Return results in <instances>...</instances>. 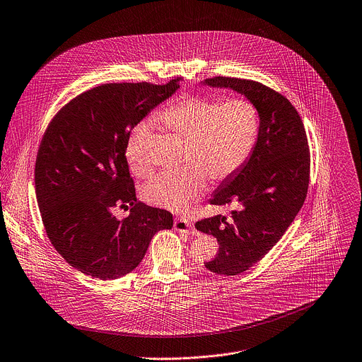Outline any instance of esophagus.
Listing matches in <instances>:
<instances>
[{
  "label": "esophagus",
  "mask_w": 362,
  "mask_h": 362,
  "mask_svg": "<svg viewBox=\"0 0 362 362\" xmlns=\"http://www.w3.org/2000/svg\"><path fill=\"white\" fill-rule=\"evenodd\" d=\"M174 229L178 230V232H182V233H187V235H195L197 233V230L191 225V222L184 219V218H177L174 221Z\"/></svg>",
  "instance_id": "1"
}]
</instances>
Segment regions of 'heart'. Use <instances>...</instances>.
Returning a JSON list of instances; mask_svg holds the SVG:
<instances>
[{"label": "heart", "instance_id": "heart-1", "mask_svg": "<svg viewBox=\"0 0 362 362\" xmlns=\"http://www.w3.org/2000/svg\"><path fill=\"white\" fill-rule=\"evenodd\" d=\"M167 132L184 140L185 165L150 181L144 199L174 212L184 211L206 188L208 177L223 182L249 160L257 141L260 120L256 106L243 98L225 100L185 95L156 115ZM150 124L141 122L130 133L126 156L136 175L147 177L153 168L147 158Z\"/></svg>", "mask_w": 362, "mask_h": 362}]
</instances>
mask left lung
Returning <instances> with one entry per match:
<instances>
[{
  "mask_svg": "<svg viewBox=\"0 0 362 362\" xmlns=\"http://www.w3.org/2000/svg\"><path fill=\"white\" fill-rule=\"evenodd\" d=\"M230 88L250 100L260 119L255 148L246 164L223 181L209 199L212 205L235 202L230 221L216 215L195 228L216 238V256L208 270L233 276L255 263L279 242L304 204L310 181L307 134L296 107L279 92L249 79L215 76L204 82Z\"/></svg>",
  "mask_w": 362,
  "mask_h": 362,
  "instance_id": "8db88e82",
  "label": "left lung"
}]
</instances>
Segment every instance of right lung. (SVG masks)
Returning <instances> with one entry per match:
<instances>
[{
	"label": "right lung",
	"mask_w": 362,
	"mask_h": 362,
	"mask_svg": "<svg viewBox=\"0 0 362 362\" xmlns=\"http://www.w3.org/2000/svg\"><path fill=\"white\" fill-rule=\"evenodd\" d=\"M105 83L65 105L48 124L35 163V192L47 235L79 272L119 279L139 266L153 236L173 228L171 212L136 198L126 146L132 130L180 88ZM115 206L130 209L117 220Z\"/></svg>",
	"instance_id": "right-lung-1"
}]
</instances>
